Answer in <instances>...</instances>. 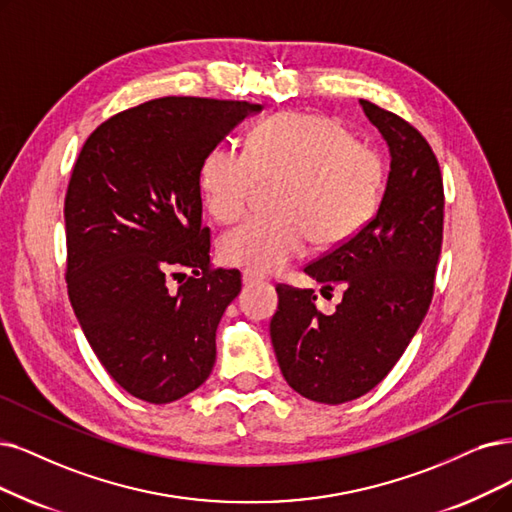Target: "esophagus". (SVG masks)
I'll list each match as a JSON object with an SVG mask.
<instances>
[{
  "label": "esophagus",
  "mask_w": 512,
  "mask_h": 512,
  "mask_svg": "<svg viewBox=\"0 0 512 512\" xmlns=\"http://www.w3.org/2000/svg\"><path fill=\"white\" fill-rule=\"evenodd\" d=\"M258 281H260V277H258V275H254V273H250V271H243V275H241L243 288H252V285H256Z\"/></svg>",
  "instance_id": "esophagus-1"
}]
</instances>
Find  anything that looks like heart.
Instances as JSON below:
<instances>
[{
    "mask_svg": "<svg viewBox=\"0 0 512 512\" xmlns=\"http://www.w3.org/2000/svg\"><path fill=\"white\" fill-rule=\"evenodd\" d=\"M283 182L277 218H252L222 235L220 260L254 275H271L300 258L315 237L321 245L351 239L376 214L384 161L336 119L285 111L258 124L245 153L216 145L199 166V191L218 222L245 210L258 182Z\"/></svg>",
    "mask_w": 512,
    "mask_h": 512,
    "instance_id": "b5f03b06",
    "label": "heart"
}]
</instances>
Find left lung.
Instances as JSON below:
<instances>
[{
    "mask_svg": "<svg viewBox=\"0 0 512 512\" xmlns=\"http://www.w3.org/2000/svg\"><path fill=\"white\" fill-rule=\"evenodd\" d=\"M382 134L391 172L376 216L304 273L344 290L332 315L313 290L279 285L271 342L281 374L306 399L338 405L393 370L433 298L443 239V180L424 136L399 115L359 100Z\"/></svg>",
    "mask_w": 512,
    "mask_h": 512,
    "instance_id": "8db88e82",
    "label": "left lung"
}]
</instances>
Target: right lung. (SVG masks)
<instances>
[{
	"label": "right lung",
	"instance_id": "obj_1",
	"mask_svg": "<svg viewBox=\"0 0 512 512\" xmlns=\"http://www.w3.org/2000/svg\"><path fill=\"white\" fill-rule=\"evenodd\" d=\"M260 111L245 100L155 98L100 124L77 157L65 199L69 298L98 361L136 399L172 403L212 372L216 327L241 277L210 269L199 166ZM178 268L196 277L172 293L167 275Z\"/></svg>",
	"mask_w": 512,
	"mask_h": 512
}]
</instances>
